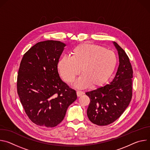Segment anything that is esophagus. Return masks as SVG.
<instances>
[{"label":"esophagus","instance_id":"1","mask_svg":"<svg viewBox=\"0 0 150 150\" xmlns=\"http://www.w3.org/2000/svg\"><path fill=\"white\" fill-rule=\"evenodd\" d=\"M83 94H84V93L82 91H80V90H77L76 91V94H77L78 97H80V96H82Z\"/></svg>","mask_w":150,"mask_h":150}]
</instances>
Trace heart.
<instances>
[{
  "instance_id": "obj_1",
  "label": "heart",
  "mask_w": 150,
  "mask_h": 150,
  "mask_svg": "<svg viewBox=\"0 0 150 150\" xmlns=\"http://www.w3.org/2000/svg\"><path fill=\"white\" fill-rule=\"evenodd\" d=\"M117 63L115 53L104 47L83 43L75 46L71 57L63 56L58 62L59 73L66 82L72 83L80 74L75 87L79 88L98 87L105 83L113 73Z\"/></svg>"
}]
</instances>
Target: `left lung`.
<instances>
[{"label": "left lung", "mask_w": 150, "mask_h": 150, "mask_svg": "<svg viewBox=\"0 0 150 150\" xmlns=\"http://www.w3.org/2000/svg\"><path fill=\"white\" fill-rule=\"evenodd\" d=\"M119 58V65L113 79L105 86L85 93L90 99L87 109L90 120L105 126L116 120L129 105L132 96L133 70L124 50L114 42Z\"/></svg>", "instance_id": "1"}]
</instances>
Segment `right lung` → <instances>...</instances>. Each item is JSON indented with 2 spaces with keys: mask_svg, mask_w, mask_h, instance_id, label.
<instances>
[{
  "mask_svg": "<svg viewBox=\"0 0 150 150\" xmlns=\"http://www.w3.org/2000/svg\"><path fill=\"white\" fill-rule=\"evenodd\" d=\"M64 47L65 45L59 41L38 42L21 60L17 93L25 113L37 125L56 126L77 98L75 90L63 82L58 73Z\"/></svg>",
  "mask_w": 150,
  "mask_h": 150,
  "instance_id": "1",
  "label": "right lung"
}]
</instances>
